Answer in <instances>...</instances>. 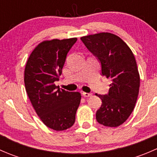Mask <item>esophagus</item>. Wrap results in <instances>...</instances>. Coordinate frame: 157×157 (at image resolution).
Returning a JSON list of instances; mask_svg holds the SVG:
<instances>
[{"label":"esophagus","instance_id":"1","mask_svg":"<svg viewBox=\"0 0 157 157\" xmlns=\"http://www.w3.org/2000/svg\"><path fill=\"white\" fill-rule=\"evenodd\" d=\"M82 95H83L84 97H90V96H92V93H86V92H83V93H82Z\"/></svg>","mask_w":157,"mask_h":157}]
</instances>
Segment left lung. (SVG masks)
<instances>
[{"label":"left lung","mask_w":157,"mask_h":157,"mask_svg":"<svg viewBox=\"0 0 157 157\" xmlns=\"http://www.w3.org/2000/svg\"><path fill=\"white\" fill-rule=\"evenodd\" d=\"M80 39L101 62L102 76L112 80L108 94H96L102 99L96 120L106 127H118L130 116L138 96L140 74L134 54L121 38L110 33Z\"/></svg>","instance_id":"left-lung-1"}]
</instances>
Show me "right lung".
I'll list each match as a JSON object with an SVG mask.
<instances>
[{
	"label": "right lung",
	"instance_id": "add662e5",
	"mask_svg": "<svg viewBox=\"0 0 157 157\" xmlns=\"http://www.w3.org/2000/svg\"><path fill=\"white\" fill-rule=\"evenodd\" d=\"M77 38L52 39L40 42L30 54L24 71V83L29 99L47 127L64 131L75 122L81 99L79 92H68L56 86L67 52Z\"/></svg>",
	"mask_w": 157,
	"mask_h": 157
}]
</instances>
